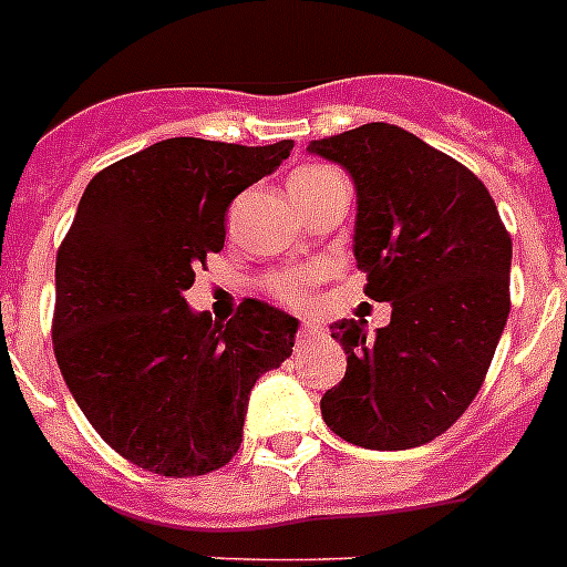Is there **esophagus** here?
Returning a JSON list of instances; mask_svg holds the SVG:
<instances>
[{"label": "esophagus", "mask_w": 567, "mask_h": 567, "mask_svg": "<svg viewBox=\"0 0 567 567\" xmlns=\"http://www.w3.org/2000/svg\"><path fill=\"white\" fill-rule=\"evenodd\" d=\"M326 334V329L320 323H311V320H306L303 326H300V331H298V337L300 340H320V337Z\"/></svg>", "instance_id": "34e87169"}]
</instances>
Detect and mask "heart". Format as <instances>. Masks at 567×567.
I'll use <instances>...</instances> for the list:
<instances>
[{
  "label": "heart",
  "instance_id": "1",
  "mask_svg": "<svg viewBox=\"0 0 567 567\" xmlns=\"http://www.w3.org/2000/svg\"><path fill=\"white\" fill-rule=\"evenodd\" d=\"M334 176L331 168H303L289 179V185H311V182H323ZM320 269L318 267H298V269H287V272H278L267 280L269 292L275 295L278 300L289 306H303L309 303L311 298V287L318 284Z\"/></svg>",
  "mask_w": 567,
  "mask_h": 567
}]
</instances>
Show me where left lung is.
Listing matches in <instances>:
<instances>
[{
  "label": "left lung",
  "instance_id": "obj_1",
  "mask_svg": "<svg viewBox=\"0 0 567 567\" xmlns=\"http://www.w3.org/2000/svg\"><path fill=\"white\" fill-rule=\"evenodd\" d=\"M357 190L354 258L391 323L337 320L346 377L320 399L348 444L410 450L453 427L477 396L508 320L512 238L470 168L391 123L311 140Z\"/></svg>",
  "mask_w": 567,
  "mask_h": 567
}]
</instances>
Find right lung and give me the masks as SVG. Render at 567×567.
Returning <instances> with one entry per match:
<instances>
[{"label":"right lung","instance_id":"1","mask_svg":"<svg viewBox=\"0 0 567 567\" xmlns=\"http://www.w3.org/2000/svg\"><path fill=\"white\" fill-rule=\"evenodd\" d=\"M292 145L171 137L103 168L78 202L55 258V360L97 435L140 470L225 466L249 391L292 354L287 311L247 298L230 323H213L185 300L225 247L230 202Z\"/></svg>","mask_w":567,"mask_h":567}]
</instances>
